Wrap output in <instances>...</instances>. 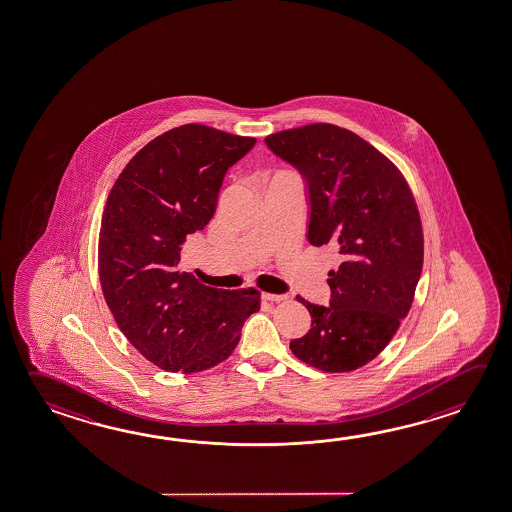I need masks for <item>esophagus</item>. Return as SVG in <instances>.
<instances>
[{
	"mask_svg": "<svg viewBox=\"0 0 512 512\" xmlns=\"http://www.w3.org/2000/svg\"><path fill=\"white\" fill-rule=\"evenodd\" d=\"M262 299L270 300V302H280V300L288 299V295H275V293H262Z\"/></svg>",
	"mask_w": 512,
	"mask_h": 512,
	"instance_id": "obj_1",
	"label": "esophagus"
}]
</instances>
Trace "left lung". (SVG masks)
I'll return each instance as SVG.
<instances>
[{"label": "left lung", "mask_w": 512, "mask_h": 512, "mask_svg": "<svg viewBox=\"0 0 512 512\" xmlns=\"http://www.w3.org/2000/svg\"><path fill=\"white\" fill-rule=\"evenodd\" d=\"M308 188V241L337 248L329 306L311 304V328L291 353L326 373L366 366L391 342L413 304L424 264L415 197L395 164L340 126H300L266 137Z\"/></svg>", "instance_id": "8db88e82"}]
</instances>
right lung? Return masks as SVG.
I'll list each match as a JSON object with an SVG mask.
<instances>
[{
	"instance_id": "obj_1",
	"label": "right lung",
	"mask_w": 512,
	"mask_h": 512,
	"mask_svg": "<svg viewBox=\"0 0 512 512\" xmlns=\"http://www.w3.org/2000/svg\"><path fill=\"white\" fill-rule=\"evenodd\" d=\"M253 145L212 126H177L141 148L108 195L97 253L103 295L130 344L164 371L221 364L261 308L259 291L210 288L181 268L188 235L210 222L224 175Z\"/></svg>"
}]
</instances>
